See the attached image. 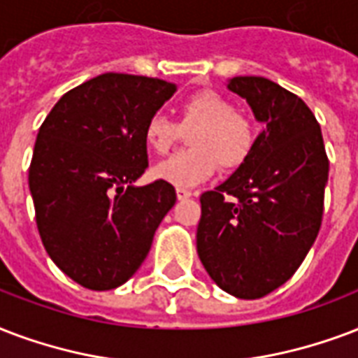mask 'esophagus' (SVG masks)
<instances>
[{
	"label": "esophagus",
	"mask_w": 358,
	"mask_h": 358,
	"mask_svg": "<svg viewBox=\"0 0 358 358\" xmlns=\"http://www.w3.org/2000/svg\"><path fill=\"white\" fill-rule=\"evenodd\" d=\"M191 195H193V193L187 189H182V187H178V189H176V197H178V201H185V199H189Z\"/></svg>",
	"instance_id": "1"
}]
</instances>
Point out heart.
<instances>
[{"label":"heart","instance_id":"obj_1","mask_svg":"<svg viewBox=\"0 0 358 358\" xmlns=\"http://www.w3.org/2000/svg\"><path fill=\"white\" fill-rule=\"evenodd\" d=\"M191 148L169 157L154 169L155 178L176 187H191L208 180L217 171H234L252 155L255 129L233 101L204 90L182 103L180 122L155 113L144 124V143L150 152L169 154L182 138V131H189Z\"/></svg>","mask_w":358,"mask_h":358}]
</instances>
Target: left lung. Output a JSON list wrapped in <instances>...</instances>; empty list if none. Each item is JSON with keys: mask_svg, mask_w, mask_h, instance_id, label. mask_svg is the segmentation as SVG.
Returning a JSON list of instances; mask_svg holds the SVG:
<instances>
[{"mask_svg": "<svg viewBox=\"0 0 358 358\" xmlns=\"http://www.w3.org/2000/svg\"><path fill=\"white\" fill-rule=\"evenodd\" d=\"M227 88L264 129L244 165L201 195L197 253L225 293L253 300L287 282L317 238L329 157L299 95L263 76H234Z\"/></svg>", "mask_w": 358, "mask_h": 358, "instance_id": "8db88e82", "label": "left lung"}]
</instances>
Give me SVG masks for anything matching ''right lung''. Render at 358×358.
Here are the masks:
<instances>
[{
	"instance_id": "add662e5",
	"label": "right lung",
	"mask_w": 358,
	"mask_h": 358,
	"mask_svg": "<svg viewBox=\"0 0 358 358\" xmlns=\"http://www.w3.org/2000/svg\"><path fill=\"white\" fill-rule=\"evenodd\" d=\"M176 86L105 73L76 86L41 125L29 165L35 222L46 253L92 291L125 283L176 203L169 182L133 185L148 167L144 124Z\"/></svg>"
}]
</instances>
